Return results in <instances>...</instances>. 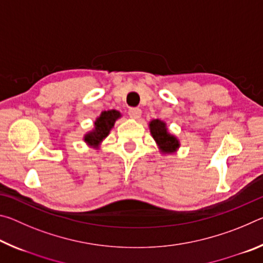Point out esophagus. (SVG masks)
I'll return each mask as SVG.
<instances>
[{"instance_id": "1", "label": "esophagus", "mask_w": 263, "mask_h": 263, "mask_svg": "<svg viewBox=\"0 0 263 263\" xmlns=\"http://www.w3.org/2000/svg\"><path fill=\"white\" fill-rule=\"evenodd\" d=\"M128 116H130V117L133 118V119L140 118L141 110L138 109V108H130V109H128Z\"/></svg>"}]
</instances>
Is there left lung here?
Masks as SVG:
<instances>
[{
	"mask_svg": "<svg viewBox=\"0 0 263 263\" xmlns=\"http://www.w3.org/2000/svg\"><path fill=\"white\" fill-rule=\"evenodd\" d=\"M149 132L157 142L160 152L162 154H173L180 148V140L172 133H169L167 124L160 119H152L148 124Z\"/></svg>",
	"mask_w": 263,
	"mask_h": 263,
	"instance_id": "8db88e82",
	"label": "left lung"
}]
</instances>
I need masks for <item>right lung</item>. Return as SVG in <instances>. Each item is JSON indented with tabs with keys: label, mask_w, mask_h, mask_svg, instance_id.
Wrapping results in <instances>:
<instances>
[{
	"label": "right lung",
	"mask_w": 263,
	"mask_h": 263,
	"mask_svg": "<svg viewBox=\"0 0 263 263\" xmlns=\"http://www.w3.org/2000/svg\"><path fill=\"white\" fill-rule=\"evenodd\" d=\"M122 117V114L117 110H108L102 111L101 115L94 122V128L87 132L83 137V140L87 145L92 148H99L102 141L109 136L111 128L114 127L117 119Z\"/></svg>",
	"instance_id": "obj_1"
}]
</instances>
